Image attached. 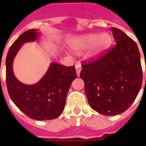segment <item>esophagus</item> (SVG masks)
<instances>
[{"instance_id": "esophagus-1", "label": "esophagus", "mask_w": 146, "mask_h": 146, "mask_svg": "<svg viewBox=\"0 0 146 146\" xmlns=\"http://www.w3.org/2000/svg\"><path fill=\"white\" fill-rule=\"evenodd\" d=\"M76 74L79 76L80 73V71H81V65H80V63L76 64Z\"/></svg>"}]
</instances>
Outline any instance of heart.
<instances>
[{
  "label": "heart",
  "mask_w": 146,
  "mask_h": 146,
  "mask_svg": "<svg viewBox=\"0 0 146 146\" xmlns=\"http://www.w3.org/2000/svg\"><path fill=\"white\" fill-rule=\"evenodd\" d=\"M112 43L113 37L110 33H89L73 39L70 42V47L77 54L90 48L88 57L95 58L107 51Z\"/></svg>",
  "instance_id": "heart-1"
}]
</instances>
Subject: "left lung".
<instances>
[{
	"label": "left lung",
	"mask_w": 146,
	"mask_h": 146,
	"mask_svg": "<svg viewBox=\"0 0 146 146\" xmlns=\"http://www.w3.org/2000/svg\"><path fill=\"white\" fill-rule=\"evenodd\" d=\"M116 45L109 52L82 64L80 76L90 106L105 116L124 112L134 102L142 84L138 48L122 30L113 27Z\"/></svg>",
	"instance_id": "left-lung-1"
}]
</instances>
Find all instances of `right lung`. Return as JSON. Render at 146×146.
I'll return each mask as SVG.
<instances>
[{"label":"right lung","instance_id":"add662e5","mask_svg":"<svg viewBox=\"0 0 146 146\" xmlns=\"http://www.w3.org/2000/svg\"><path fill=\"white\" fill-rule=\"evenodd\" d=\"M39 35L37 30H27L10 47L6 57V84L10 98L23 113L31 119L48 120L62 113L67 93L77 76L74 66L66 67L51 62L44 76L35 84H25L16 79L12 69L15 55L24 43L35 41Z\"/></svg>","mask_w":146,"mask_h":146}]
</instances>
